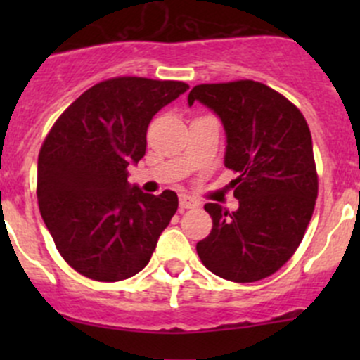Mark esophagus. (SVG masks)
<instances>
[{
	"label": "esophagus",
	"instance_id": "34e87169",
	"mask_svg": "<svg viewBox=\"0 0 360 360\" xmlns=\"http://www.w3.org/2000/svg\"><path fill=\"white\" fill-rule=\"evenodd\" d=\"M179 207L181 210H186V209H197L198 202L195 198L188 197V195H181L179 197Z\"/></svg>",
	"mask_w": 360,
	"mask_h": 360
}]
</instances>
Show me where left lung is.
<instances>
[{"mask_svg":"<svg viewBox=\"0 0 360 360\" xmlns=\"http://www.w3.org/2000/svg\"><path fill=\"white\" fill-rule=\"evenodd\" d=\"M219 116L224 167L238 209L205 203L212 231L197 244L203 266L231 282H256L284 266L303 240L319 183L311 134L284 96L252 79L193 86L188 104Z\"/></svg>","mask_w":360,"mask_h":360,"instance_id":"left-lung-1","label":"left lung"}]
</instances>
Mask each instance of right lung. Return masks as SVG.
<instances>
[{
	"label": "right lung",
	"instance_id": "obj_1",
	"mask_svg": "<svg viewBox=\"0 0 360 360\" xmlns=\"http://www.w3.org/2000/svg\"><path fill=\"white\" fill-rule=\"evenodd\" d=\"M190 86L120 76L83 92L53 123L38 157V203L60 256L78 274H139L177 210V195L143 193L129 165L146 153L153 116Z\"/></svg>",
	"mask_w": 360,
	"mask_h": 360
}]
</instances>
